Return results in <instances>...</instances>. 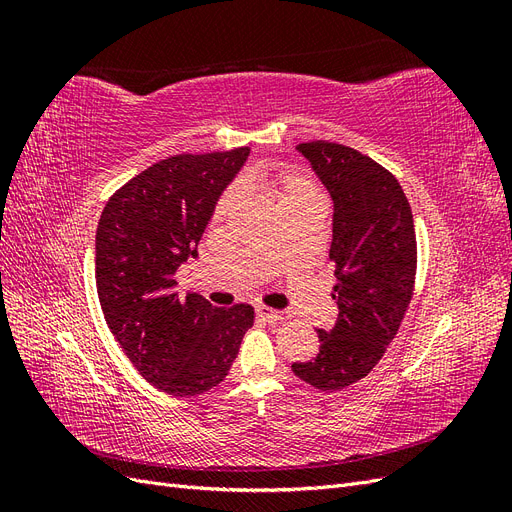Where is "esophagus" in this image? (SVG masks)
I'll return each mask as SVG.
<instances>
[{
	"label": "esophagus",
	"instance_id": "obj_1",
	"mask_svg": "<svg viewBox=\"0 0 512 512\" xmlns=\"http://www.w3.org/2000/svg\"><path fill=\"white\" fill-rule=\"evenodd\" d=\"M256 314H258L260 318H265L267 322H280V320L286 318L284 312H277V309H271V307H267V305H256Z\"/></svg>",
	"mask_w": 512,
	"mask_h": 512
}]
</instances>
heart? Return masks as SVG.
<instances>
[{
	"mask_svg": "<svg viewBox=\"0 0 512 512\" xmlns=\"http://www.w3.org/2000/svg\"><path fill=\"white\" fill-rule=\"evenodd\" d=\"M273 188L277 192V198H280V205L286 203V200L290 198H297V196H303V194H309V192H316L314 185L309 183L307 179L299 177V175H282L277 177L273 181ZM239 198V188L235 185V188H228L222 198L218 200V205H215V215L218 218H222V215H226L230 211V207L235 205V200Z\"/></svg>",
	"mask_w": 512,
	"mask_h": 512,
	"instance_id": "heart-1",
	"label": "heart"
}]
</instances>
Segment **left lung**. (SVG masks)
<instances>
[{"instance_id":"1","label":"left lung","mask_w":512,"mask_h":512,"mask_svg":"<svg viewBox=\"0 0 512 512\" xmlns=\"http://www.w3.org/2000/svg\"><path fill=\"white\" fill-rule=\"evenodd\" d=\"M333 198L335 286L339 316L318 329L320 352L292 363L303 382L339 391L378 365L412 301L416 235L408 198L382 164L352 147L312 141L297 147Z\"/></svg>"}]
</instances>
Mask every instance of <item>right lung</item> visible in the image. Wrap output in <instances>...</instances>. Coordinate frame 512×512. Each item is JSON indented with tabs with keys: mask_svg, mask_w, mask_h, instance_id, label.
Masks as SVG:
<instances>
[{
	"mask_svg": "<svg viewBox=\"0 0 512 512\" xmlns=\"http://www.w3.org/2000/svg\"><path fill=\"white\" fill-rule=\"evenodd\" d=\"M250 147L181 153L149 166L108 198L96 232V288L108 329L149 384L173 397L218 386L254 307H213L175 292V273L211 220Z\"/></svg>",
	"mask_w": 512,
	"mask_h": 512,
	"instance_id": "add662e5",
	"label": "right lung"
}]
</instances>
